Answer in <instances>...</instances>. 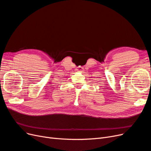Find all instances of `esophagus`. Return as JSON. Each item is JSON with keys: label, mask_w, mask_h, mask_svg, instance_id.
Returning a JSON list of instances; mask_svg holds the SVG:
<instances>
[{"label": "esophagus", "mask_w": 151, "mask_h": 151, "mask_svg": "<svg viewBox=\"0 0 151 151\" xmlns=\"http://www.w3.org/2000/svg\"><path fill=\"white\" fill-rule=\"evenodd\" d=\"M83 69H84V68H83V67H77L76 70H77V72H83Z\"/></svg>", "instance_id": "obj_1"}]
</instances>
